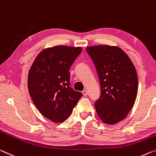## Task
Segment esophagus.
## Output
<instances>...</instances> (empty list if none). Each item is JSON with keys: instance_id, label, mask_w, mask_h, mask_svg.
<instances>
[{"instance_id": "1", "label": "esophagus", "mask_w": 156, "mask_h": 156, "mask_svg": "<svg viewBox=\"0 0 156 156\" xmlns=\"http://www.w3.org/2000/svg\"><path fill=\"white\" fill-rule=\"evenodd\" d=\"M82 93H83V94L84 96H87V90H83Z\"/></svg>"}]
</instances>
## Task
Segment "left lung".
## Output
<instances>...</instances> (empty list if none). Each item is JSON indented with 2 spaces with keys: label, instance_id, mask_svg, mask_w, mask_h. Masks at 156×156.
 I'll use <instances>...</instances> for the list:
<instances>
[{
  "label": "left lung",
  "instance_id": "left-lung-1",
  "mask_svg": "<svg viewBox=\"0 0 156 156\" xmlns=\"http://www.w3.org/2000/svg\"><path fill=\"white\" fill-rule=\"evenodd\" d=\"M96 66L101 89L94 103L98 117L107 124L125 119L134 105L138 90L137 71L119 47L109 45L86 48Z\"/></svg>",
  "mask_w": 156,
  "mask_h": 156
}]
</instances>
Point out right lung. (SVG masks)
<instances>
[{"label": "right lung", "mask_w": 156, "mask_h": 156, "mask_svg": "<svg viewBox=\"0 0 156 156\" xmlns=\"http://www.w3.org/2000/svg\"><path fill=\"white\" fill-rule=\"evenodd\" d=\"M82 50L81 47L66 46L45 48L29 70L30 96L42 115L55 123L65 121L83 96L70 87L69 71Z\"/></svg>", "instance_id": "obj_1"}]
</instances>
